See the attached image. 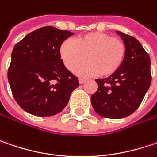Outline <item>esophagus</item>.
Instances as JSON below:
<instances>
[{"label": "esophagus", "instance_id": "34e87169", "mask_svg": "<svg viewBox=\"0 0 157 157\" xmlns=\"http://www.w3.org/2000/svg\"><path fill=\"white\" fill-rule=\"evenodd\" d=\"M78 80H79V83H80V84H84L85 82L86 81V79H85V78H80Z\"/></svg>", "mask_w": 157, "mask_h": 157}]
</instances>
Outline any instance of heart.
Wrapping results in <instances>:
<instances>
[{"label":"heart","instance_id":"obj_1","mask_svg":"<svg viewBox=\"0 0 157 157\" xmlns=\"http://www.w3.org/2000/svg\"><path fill=\"white\" fill-rule=\"evenodd\" d=\"M125 53L126 46L122 40L103 32L78 36L73 43L66 40L60 47L61 58L70 71H73L86 57L87 62L75 69L80 76L112 75L121 65Z\"/></svg>","mask_w":157,"mask_h":157}]
</instances>
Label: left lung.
Here are the masks:
<instances>
[{
  "label": "left lung",
  "instance_id": "1",
  "mask_svg": "<svg viewBox=\"0 0 157 157\" xmlns=\"http://www.w3.org/2000/svg\"><path fill=\"white\" fill-rule=\"evenodd\" d=\"M123 40L126 53L120 68L109 77L95 79L98 90L91 103L99 115L121 119L132 114L141 105L151 83L150 58L138 40L116 31Z\"/></svg>",
  "mask_w": 157,
  "mask_h": 157
}]
</instances>
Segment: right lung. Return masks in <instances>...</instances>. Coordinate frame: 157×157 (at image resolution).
Wrapping results in <instances>:
<instances>
[{"mask_svg": "<svg viewBox=\"0 0 157 157\" xmlns=\"http://www.w3.org/2000/svg\"><path fill=\"white\" fill-rule=\"evenodd\" d=\"M73 34L45 26L28 34L15 45L8 78L15 101L24 111L52 116L68 104L79 82L64 66L60 47Z\"/></svg>", "mask_w": 157, "mask_h": 157, "instance_id": "add662e5", "label": "right lung"}]
</instances>
